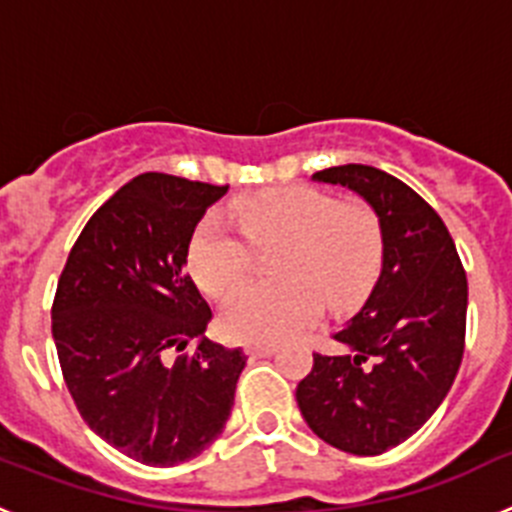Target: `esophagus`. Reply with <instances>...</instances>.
<instances>
[{
	"label": "esophagus",
	"instance_id": "1",
	"mask_svg": "<svg viewBox=\"0 0 512 512\" xmlns=\"http://www.w3.org/2000/svg\"><path fill=\"white\" fill-rule=\"evenodd\" d=\"M246 354L248 356H271V354H277V346H274V343H248Z\"/></svg>",
	"mask_w": 512,
	"mask_h": 512
}]
</instances>
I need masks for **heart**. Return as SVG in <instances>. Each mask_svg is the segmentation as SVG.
<instances>
[{
  "label": "heart",
  "instance_id": "obj_1",
  "mask_svg": "<svg viewBox=\"0 0 512 512\" xmlns=\"http://www.w3.org/2000/svg\"><path fill=\"white\" fill-rule=\"evenodd\" d=\"M238 230L205 217L187 246L194 282L210 297L228 295L253 264V249L282 251L274 259L279 282L246 284L220 312L225 336L243 343L284 341L315 323L323 302L354 310L372 292L382 269V225L366 205H341L315 189H271L235 202Z\"/></svg>",
  "mask_w": 512,
  "mask_h": 512
}]
</instances>
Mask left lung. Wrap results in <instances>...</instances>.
Returning <instances> with one entry per match:
<instances>
[{"label":"left lung","mask_w":512,"mask_h":512,"mask_svg":"<svg viewBox=\"0 0 512 512\" xmlns=\"http://www.w3.org/2000/svg\"><path fill=\"white\" fill-rule=\"evenodd\" d=\"M312 179L369 202L384 256L369 300L333 333L348 354H312L297 405L325 443L377 456L408 441L449 395L464 356L467 274L438 212L392 174L346 164Z\"/></svg>","instance_id":"1"}]
</instances>
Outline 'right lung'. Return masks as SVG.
Masks as SVG:
<instances>
[{"mask_svg": "<svg viewBox=\"0 0 512 512\" xmlns=\"http://www.w3.org/2000/svg\"><path fill=\"white\" fill-rule=\"evenodd\" d=\"M225 192L135 176L89 217L58 279L53 341L76 408L148 467L194 459L223 433L246 366L241 348L205 338L212 310L184 271L194 228Z\"/></svg>", "mask_w": 512, "mask_h": 512, "instance_id": "right-lung-1", "label": "right lung"}]
</instances>
